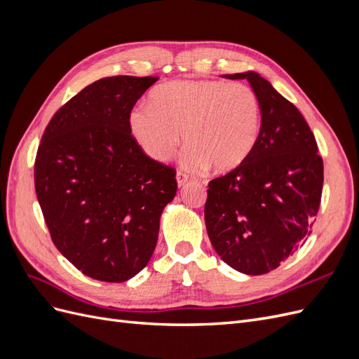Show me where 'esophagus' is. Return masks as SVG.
Here are the masks:
<instances>
[{
  "label": "esophagus",
  "instance_id": "esophagus-1",
  "mask_svg": "<svg viewBox=\"0 0 359 359\" xmlns=\"http://www.w3.org/2000/svg\"><path fill=\"white\" fill-rule=\"evenodd\" d=\"M189 181V175L187 173H184V172H177V182H178V187H184L186 186V182Z\"/></svg>",
  "mask_w": 359,
  "mask_h": 359
}]
</instances>
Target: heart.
Returning <instances> with one entry per match:
<instances>
[{
  "label": "heart",
  "mask_w": 359,
  "mask_h": 359,
  "mask_svg": "<svg viewBox=\"0 0 359 359\" xmlns=\"http://www.w3.org/2000/svg\"><path fill=\"white\" fill-rule=\"evenodd\" d=\"M262 109L252 86L220 81H170L149 94V104L135 106L128 127L144 153L169 161L181 144L182 165L219 172L238 168L256 147Z\"/></svg>",
  "instance_id": "heart-1"
}]
</instances>
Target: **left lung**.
Returning a JSON list of instances; mask_svg holds the SVG:
<instances>
[{
  "instance_id": "8db88e82",
  "label": "left lung",
  "mask_w": 359,
  "mask_h": 359,
  "mask_svg": "<svg viewBox=\"0 0 359 359\" xmlns=\"http://www.w3.org/2000/svg\"><path fill=\"white\" fill-rule=\"evenodd\" d=\"M247 79L262 119L255 149L224 177L208 184L205 224L224 264L247 276L276 269L306 243L319 211L323 163L301 112L256 72Z\"/></svg>"
}]
</instances>
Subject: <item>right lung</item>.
<instances>
[{
  "mask_svg": "<svg viewBox=\"0 0 359 359\" xmlns=\"http://www.w3.org/2000/svg\"><path fill=\"white\" fill-rule=\"evenodd\" d=\"M157 81H95L41 136L34 184L43 217L60 253L94 280L121 283L147 266L177 194L175 170L149 158L128 127L130 111Z\"/></svg>",
  "mask_w": 359,
  "mask_h": 359,
  "instance_id": "1",
  "label": "right lung"
}]
</instances>
